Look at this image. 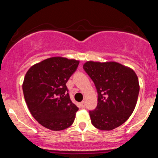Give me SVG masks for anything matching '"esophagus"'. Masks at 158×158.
Masks as SVG:
<instances>
[{"instance_id":"34e87169","label":"esophagus","mask_w":158,"mask_h":158,"mask_svg":"<svg viewBox=\"0 0 158 158\" xmlns=\"http://www.w3.org/2000/svg\"><path fill=\"white\" fill-rule=\"evenodd\" d=\"M80 105H81V108H85V101H82V102L80 103Z\"/></svg>"}]
</instances>
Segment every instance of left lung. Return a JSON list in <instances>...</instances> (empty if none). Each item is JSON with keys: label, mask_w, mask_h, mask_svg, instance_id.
<instances>
[{"label": "left lung", "mask_w": 158, "mask_h": 158, "mask_svg": "<svg viewBox=\"0 0 158 158\" xmlns=\"http://www.w3.org/2000/svg\"><path fill=\"white\" fill-rule=\"evenodd\" d=\"M83 69L95 85L97 106L89 114L93 126L110 131L123 124L133 113L139 91L138 78L119 63L87 61Z\"/></svg>", "instance_id": "1"}]
</instances>
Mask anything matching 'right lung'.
Returning a JSON list of instances; mask_svg holds the SVG:
<instances>
[{
  "label": "right lung",
  "mask_w": 158,
  "mask_h": 158,
  "mask_svg": "<svg viewBox=\"0 0 158 158\" xmlns=\"http://www.w3.org/2000/svg\"><path fill=\"white\" fill-rule=\"evenodd\" d=\"M79 61L52 57L34 64L23 82L25 101L32 117L41 126L61 131L73 123L79 108L70 100L67 81Z\"/></svg>",
  "instance_id": "right-lung-1"
}]
</instances>
